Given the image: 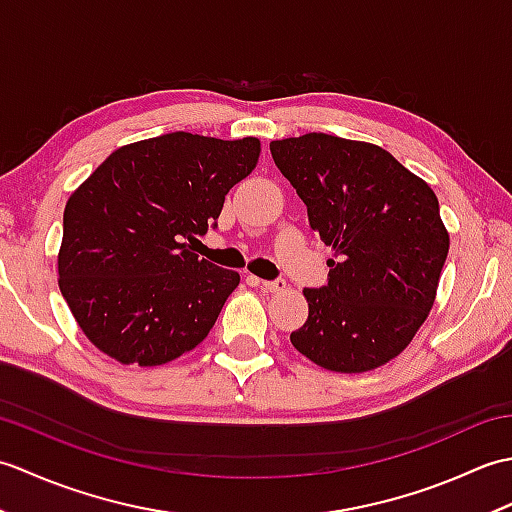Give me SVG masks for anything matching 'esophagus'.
Instances as JSON below:
<instances>
[{"mask_svg":"<svg viewBox=\"0 0 512 512\" xmlns=\"http://www.w3.org/2000/svg\"><path fill=\"white\" fill-rule=\"evenodd\" d=\"M253 281H255V286H259L264 292H284L286 290V281L284 279H275V281L253 279Z\"/></svg>","mask_w":512,"mask_h":512,"instance_id":"esophagus-1","label":"esophagus"}]
</instances>
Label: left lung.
<instances>
[{
  "label": "left lung",
  "mask_w": 512,
  "mask_h": 512,
  "mask_svg": "<svg viewBox=\"0 0 512 512\" xmlns=\"http://www.w3.org/2000/svg\"><path fill=\"white\" fill-rule=\"evenodd\" d=\"M308 206L328 284L306 288L308 321L292 345L330 372L361 374L396 358L436 301L449 233L436 193L383 147L330 134L270 143Z\"/></svg>",
  "instance_id": "1"
}]
</instances>
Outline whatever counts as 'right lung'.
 <instances>
[{
	"instance_id": "1",
	"label": "right lung",
	"mask_w": 512,
	"mask_h": 512,
	"mask_svg": "<svg viewBox=\"0 0 512 512\" xmlns=\"http://www.w3.org/2000/svg\"><path fill=\"white\" fill-rule=\"evenodd\" d=\"M259 151L257 138L162 134L116 149L70 195L59 288L101 352L154 367L206 339L239 275L191 253L187 239L217 226Z\"/></svg>"
}]
</instances>
